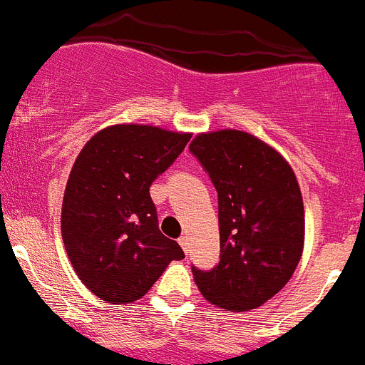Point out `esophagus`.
<instances>
[{
	"label": "esophagus",
	"mask_w": 365,
	"mask_h": 365,
	"mask_svg": "<svg viewBox=\"0 0 365 365\" xmlns=\"http://www.w3.org/2000/svg\"><path fill=\"white\" fill-rule=\"evenodd\" d=\"M178 244L182 245L183 251L189 252V236H180V238H178Z\"/></svg>",
	"instance_id": "esophagus-1"
}]
</instances>
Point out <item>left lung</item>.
<instances>
[{
    "instance_id": "8db88e82",
    "label": "left lung",
    "mask_w": 365,
    "mask_h": 365,
    "mask_svg": "<svg viewBox=\"0 0 365 365\" xmlns=\"http://www.w3.org/2000/svg\"><path fill=\"white\" fill-rule=\"evenodd\" d=\"M189 150L218 192L220 262L211 271L192 265L196 285L216 307L256 309L291 280L304 251V200L294 170L245 130L202 133Z\"/></svg>"
}]
</instances>
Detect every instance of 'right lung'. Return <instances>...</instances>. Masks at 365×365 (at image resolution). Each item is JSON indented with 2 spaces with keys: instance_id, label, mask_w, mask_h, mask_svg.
Returning <instances> with one entry per match:
<instances>
[{
  "instance_id": "obj_1",
  "label": "right lung",
  "mask_w": 365,
  "mask_h": 365,
  "mask_svg": "<svg viewBox=\"0 0 365 365\" xmlns=\"http://www.w3.org/2000/svg\"><path fill=\"white\" fill-rule=\"evenodd\" d=\"M189 140L187 133L120 123L94 134L78 154L61 236L78 278L107 304L140 300L170 262L185 258L160 231L149 187Z\"/></svg>"
}]
</instances>
